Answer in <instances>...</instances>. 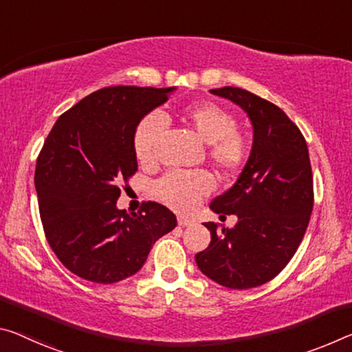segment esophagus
I'll use <instances>...</instances> for the list:
<instances>
[{"mask_svg":"<svg viewBox=\"0 0 352 352\" xmlns=\"http://www.w3.org/2000/svg\"><path fill=\"white\" fill-rule=\"evenodd\" d=\"M177 221H178V226H182V227H188V226L194 224V221L188 219V217H185V216H178Z\"/></svg>","mask_w":352,"mask_h":352,"instance_id":"1","label":"esophagus"}]
</instances>
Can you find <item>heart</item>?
Returning <instances> with one entry per match:
<instances>
[{
  "mask_svg": "<svg viewBox=\"0 0 352 352\" xmlns=\"http://www.w3.org/2000/svg\"><path fill=\"white\" fill-rule=\"evenodd\" d=\"M180 119L200 141L206 144V156L214 169L224 177L236 175L248 163L250 144L236 128L238 120L224 106L213 102L192 103L180 111ZM166 128L164 117L158 113L142 117L133 133V150L141 163H152L156 147ZM213 178L208 172L164 175L155 183V196L177 211H192L205 196L213 191Z\"/></svg>",
  "mask_w": 352,
  "mask_h": 352,
  "instance_id": "1",
  "label": "heart"
}]
</instances>
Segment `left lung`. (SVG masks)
Returning a JSON list of instances; mask_svg holds the SVG:
<instances>
[{
  "label": "left lung",
  "mask_w": 352,
  "mask_h": 352,
  "mask_svg": "<svg viewBox=\"0 0 352 352\" xmlns=\"http://www.w3.org/2000/svg\"><path fill=\"white\" fill-rule=\"evenodd\" d=\"M246 111L252 152L235 185L211 202L214 213L236 214L235 227L206 222L210 246L199 270L222 287L246 289L274 278L296 252L314 210V175L305 138L274 103L239 87L210 91Z\"/></svg>",
  "instance_id": "left-lung-1"
}]
</instances>
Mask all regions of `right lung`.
I'll return each instance as SVG.
<instances>
[{"label":"right lung","instance_id":"add662e5","mask_svg":"<svg viewBox=\"0 0 352 352\" xmlns=\"http://www.w3.org/2000/svg\"><path fill=\"white\" fill-rule=\"evenodd\" d=\"M175 87L113 86L92 92L56 120L37 156L34 183L47 241L78 277L114 283L146 263L177 217L156 202L117 208L120 185L136 174L133 133Z\"/></svg>","mask_w":352,"mask_h":352}]
</instances>
